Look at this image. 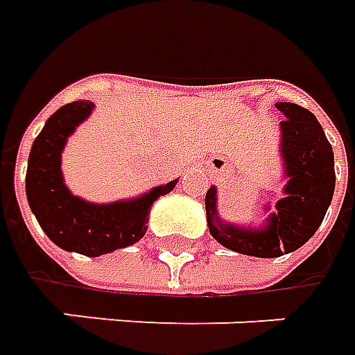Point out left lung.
Returning a JSON list of instances; mask_svg holds the SVG:
<instances>
[{"instance_id": "obj_1", "label": "left lung", "mask_w": 355, "mask_h": 355, "mask_svg": "<svg viewBox=\"0 0 355 355\" xmlns=\"http://www.w3.org/2000/svg\"><path fill=\"white\" fill-rule=\"evenodd\" d=\"M276 108L286 116L279 122V149L288 182L268 225L243 229L221 221L218 188L209 187L206 192L211 237L229 250L259 259H276L303 247L322 223L336 182L332 146L315 114L295 103H276Z\"/></svg>"}]
</instances>
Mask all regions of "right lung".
<instances>
[{
    "mask_svg": "<svg viewBox=\"0 0 355 355\" xmlns=\"http://www.w3.org/2000/svg\"><path fill=\"white\" fill-rule=\"evenodd\" d=\"M93 108L91 101L58 108L36 136L26 167V200L42 231L60 248L85 257H101L137 243L146 235L153 202L177 184L171 180L144 196L112 204H91L73 196L62 177V151L67 136Z\"/></svg>",
    "mask_w": 355,
    "mask_h": 355,
    "instance_id": "1",
    "label": "right lung"
}]
</instances>
